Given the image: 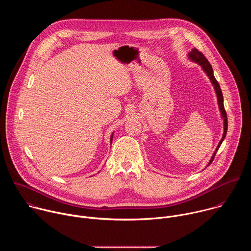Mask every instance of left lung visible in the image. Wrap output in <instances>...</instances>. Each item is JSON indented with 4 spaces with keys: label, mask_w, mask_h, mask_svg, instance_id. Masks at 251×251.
<instances>
[{
    "label": "left lung",
    "mask_w": 251,
    "mask_h": 251,
    "mask_svg": "<svg viewBox=\"0 0 251 251\" xmlns=\"http://www.w3.org/2000/svg\"><path fill=\"white\" fill-rule=\"evenodd\" d=\"M189 58L197 63H199L201 68L203 69L204 73L206 74V75L208 76V78L210 79V82L212 83L213 87H214V90H216V93H217V97H218V103H219V107H220V110H221V114H222V117L224 118V135H223V138L222 140L220 141L219 145L216 149V151H214L211 159L209 160V163L207 166H209L211 164V162L213 161L214 159V156H216L219 148L221 147L222 143L224 141V139L226 138V132H227V116H226V109H225V106H224V96H223V92H222V89H221V86L218 82V80L216 79V77H214L213 75V71H212V67L210 65V63L208 62V60L205 58V56L200 51L198 50L197 49H193L191 50V52H189Z\"/></svg>",
    "instance_id": "left-lung-1"
}]
</instances>
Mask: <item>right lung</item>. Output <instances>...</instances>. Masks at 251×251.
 Instances as JSON below:
<instances>
[{
  "instance_id": "obj_1",
  "label": "right lung",
  "mask_w": 251,
  "mask_h": 251,
  "mask_svg": "<svg viewBox=\"0 0 251 251\" xmlns=\"http://www.w3.org/2000/svg\"><path fill=\"white\" fill-rule=\"evenodd\" d=\"M112 138H113V134L111 135V138H110V142H111V143H112Z\"/></svg>"
}]
</instances>
